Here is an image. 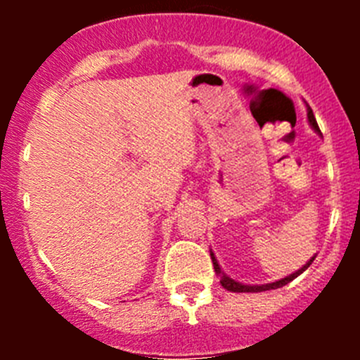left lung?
<instances>
[{
  "instance_id": "left-lung-1",
  "label": "left lung",
  "mask_w": 360,
  "mask_h": 360,
  "mask_svg": "<svg viewBox=\"0 0 360 360\" xmlns=\"http://www.w3.org/2000/svg\"><path fill=\"white\" fill-rule=\"evenodd\" d=\"M308 124H310L311 129H314V131H316L317 135H321L319 126H317L316 117H314V113H311L310 108H308ZM321 136H323V135H321ZM209 252H211V259H212V265H214V272H216V276H218V278H219V283H221V287H224L225 290H229V292H238V294H240V292H266V290H276V288L285 287V285H288V283H290V281H294V279L297 278V276L303 274L304 270H307L308 266L311 265V262L316 259V256L310 257V259H308V262L304 263L303 266H301V269L295 270V272H292L290 276H285V278L278 279V281L266 283V285H247V283H241V281H236V279L229 278V276L224 272V269L219 266V263H218V259H216V256H214V252H212V249L209 250Z\"/></svg>"
}]
</instances>
